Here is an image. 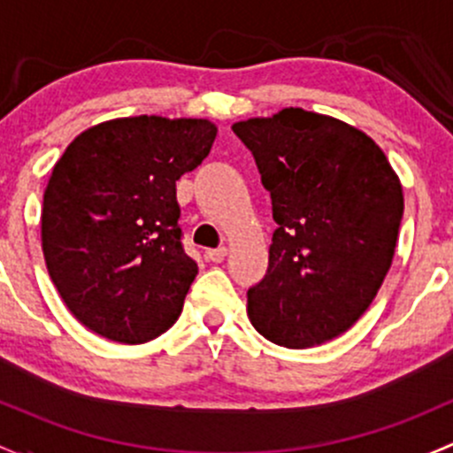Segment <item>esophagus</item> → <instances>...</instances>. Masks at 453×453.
<instances>
[{
    "instance_id": "1",
    "label": "esophagus",
    "mask_w": 453,
    "mask_h": 453,
    "mask_svg": "<svg viewBox=\"0 0 453 453\" xmlns=\"http://www.w3.org/2000/svg\"><path fill=\"white\" fill-rule=\"evenodd\" d=\"M204 257H207L209 261H216V264H220V261H225V257H226V249L225 246H220V249H211L204 253Z\"/></svg>"
}]
</instances>
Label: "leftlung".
Returning a JSON list of instances; mask_svg holds the SVG:
<instances>
[{"label": "left lung", "instance_id": "1", "mask_svg": "<svg viewBox=\"0 0 453 453\" xmlns=\"http://www.w3.org/2000/svg\"><path fill=\"white\" fill-rule=\"evenodd\" d=\"M253 152L277 228L249 319L274 344L307 349L344 334L393 264L403 192L381 148L303 109L233 124Z\"/></svg>", "mask_w": 453, "mask_h": 453}]
</instances>
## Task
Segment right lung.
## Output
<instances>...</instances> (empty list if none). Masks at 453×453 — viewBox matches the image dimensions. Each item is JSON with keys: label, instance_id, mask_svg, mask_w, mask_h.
I'll return each instance as SVG.
<instances>
[{"label": "right lung", "instance_id": "right-lung-1", "mask_svg": "<svg viewBox=\"0 0 453 453\" xmlns=\"http://www.w3.org/2000/svg\"><path fill=\"white\" fill-rule=\"evenodd\" d=\"M216 133L209 119H111L56 161L41 211L45 264L97 335L142 344L180 316L198 265L180 242L176 180L204 161Z\"/></svg>", "mask_w": 453, "mask_h": 453}]
</instances>
